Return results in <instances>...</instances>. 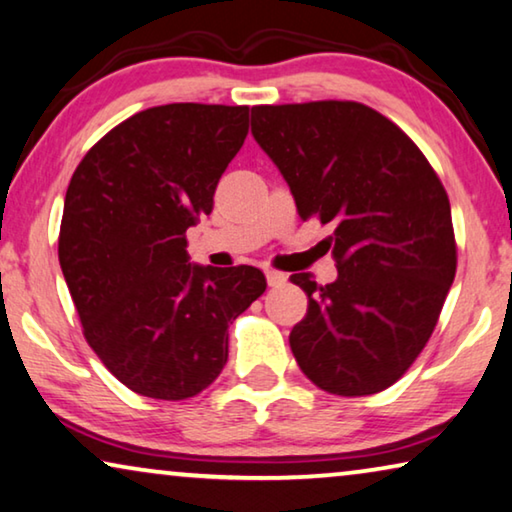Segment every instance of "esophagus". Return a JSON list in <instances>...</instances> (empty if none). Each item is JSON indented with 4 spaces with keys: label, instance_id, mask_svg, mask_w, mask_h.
<instances>
[{
    "label": "esophagus",
    "instance_id": "1",
    "mask_svg": "<svg viewBox=\"0 0 512 512\" xmlns=\"http://www.w3.org/2000/svg\"><path fill=\"white\" fill-rule=\"evenodd\" d=\"M264 273H266V282H269V287H280V285H282V282H285V280H287V276H285V273H280V271L266 269Z\"/></svg>",
    "mask_w": 512,
    "mask_h": 512
}]
</instances>
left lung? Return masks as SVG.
<instances>
[{"label":"left lung","mask_w":512,"mask_h":512,"mask_svg":"<svg viewBox=\"0 0 512 512\" xmlns=\"http://www.w3.org/2000/svg\"><path fill=\"white\" fill-rule=\"evenodd\" d=\"M253 135L303 220L333 225L331 285L292 282L308 312L289 333L312 384L358 398L393 386L437 326L457 269L451 202L423 151L354 101L255 105Z\"/></svg>","instance_id":"1"}]
</instances>
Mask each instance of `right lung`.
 <instances>
[{"mask_svg": "<svg viewBox=\"0 0 512 512\" xmlns=\"http://www.w3.org/2000/svg\"><path fill=\"white\" fill-rule=\"evenodd\" d=\"M248 105L133 114L75 167L59 264L89 347L121 384L186 400L223 372L230 324L264 294L255 266L190 264L186 230L248 135Z\"/></svg>", "mask_w": 512, "mask_h": 512, "instance_id": "right-lung-1", "label": "right lung"}]
</instances>
